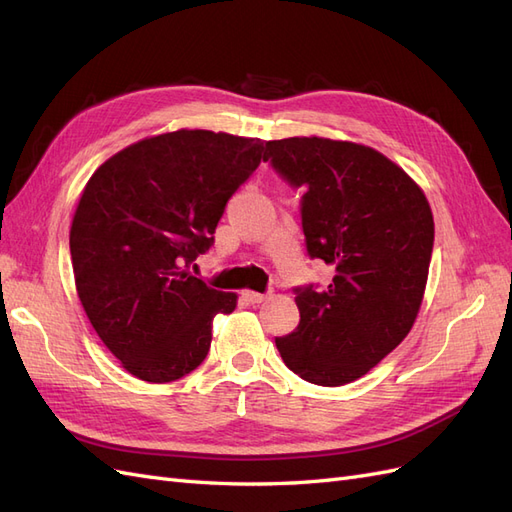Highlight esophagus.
Segmentation results:
<instances>
[{"label":"esophagus","instance_id":"esophagus-1","mask_svg":"<svg viewBox=\"0 0 512 512\" xmlns=\"http://www.w3.org/2000/svg\"><path fill=\"white\" fill-rule=\"evenodd\" d=\"M243 299L250 301V303H262L267 299V294L262 292H254V290H243Z\"/></svg>","mask_w":512,"mask_h":512}]
</instances>
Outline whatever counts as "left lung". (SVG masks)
Here are the masks:
<instances>
[{
  "label": "left lung",
  "mask_w": 512,
  "mask_h": 512,
  "mask_svg": "<svg viewBox=\"0 0 512 512\" xmlns=\"http://www.w3.org/2000/svg\"><path fill=\"white\" fill-rule=\"evenodd\" d=\"M265 162L301 188L309 258L333 280L294 288L299 327L275 337L303 380L342 386L365 376L410 333L423 303L433 215L423 190L376 149L318 136L269 141Z\"/></svg>",
  "instance_id": "8db88e82"
}]
</instances>
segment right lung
<instances>
[{"mask_svg": "<svg viewBox=\"0 0 512 512\" xmlns=\"http://www.w3.org/2000/svg\"><path fill=\"white\" fill-rule=\"evenodd\" d=\"M262 151L258 138L177 130L115 153L87 181L70 228L76 292L132 376L162 384L190 374L209 352L215 314L237 307L235 292L188 269Z\"/></svg>", "mask_w": 512, "mask_h": 512, "instance_id": "1", "label": "right lung"}]
</instances>
